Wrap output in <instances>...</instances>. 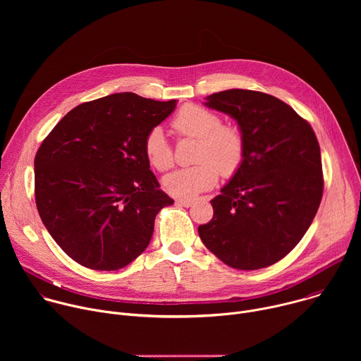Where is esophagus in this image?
Segmentation results:
<instances>
[{"mask_svg":"<svg viewBox=\"0 0 361 361\" xmlns=\"http://www.w3.org/2000/svg\"><path fill=\"white\" fill-rule=\"evenodd\" d=\"M176 204L180 205V207H191L192 201H191V200H184V198H177V200H176Z\"/></svg>","mask_w":361,"mask_h":361,"instance_id":"esophagus-1","label":"esophagus"}]
</instances>
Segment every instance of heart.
I'll return each instance as SVG.
<instances>
[{"mask_svg": "<svg viewBox=\"0 0 361 361\" xmlns=\"http://www.w3.org/2000/svg\"><path fill=\"white\" fill-rule=\"evenodd\" d=\"M173 127L181 135L200 140L195 157L200 164L176 170L164 177L163 184L171 195L191 198L212 188L219 180V171L223 176H231L241 166L243 135L237 128L223 126V120L216 113L188 104L174 117ZM144 152L148 163L159 171H166L173 166V149L160 127L147 134Z\"/></svg>", "mask_w": 361, "mask_h": 361, "instance_id": "obj_1", "label": "heart"}]
</instances>
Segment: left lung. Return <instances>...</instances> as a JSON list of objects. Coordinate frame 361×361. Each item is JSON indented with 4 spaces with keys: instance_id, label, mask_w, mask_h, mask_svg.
Listing matches in <instances>:
<instances>
[{
    "instance_id": "left-lung-1",
    "label": "left lung",
    "mask_w": 361,
    "mask_h": 361,
    "mask_svg": "<svg viewBox=\"0 0 361 361\" xmlns=\"http://www.w3.org/2000/svg\"><path fill=\"white\" fill-rule=\"evenodd\" d=\"M204 106L235 120L244 159L212 200L214 216L198 235L233 269L269 267L298 244L319 210L324 183L316 134L286 102L260 91L214 92Z\"/></svg>"
}]
</instances>
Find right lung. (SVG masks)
Segmentation results:
<instances>
[{"mask_svg": "<svg viewBox=\"0 0 361 361\" xmlns=\"http://www.w3.org/2000/svg\"><path fill=\"white\" fill-rule=\"evenodd\" d=\"M176 106L111 94L73 109L42 141L34 160L37 209L78 264L118 270L149 244L156 216L174 200L149 170L144 140Z\"/></svg>", "mask_w": 361, "mask_h": 361, "instance_id": "obj_1", "label": "right lung"}]
</instances>
